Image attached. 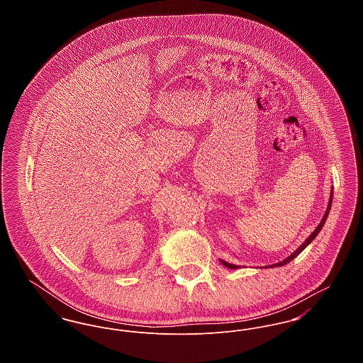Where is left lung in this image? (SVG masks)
Wrapping results in <instances>:
<instances>
[{"instance_id":"left-lung-1","label":"left lung","mask_w":363,"mask_h":363,"mask_svg":"<svg viewBox=\"0 0 363 363\" xmlns=\"http://www.w3.org/2000/svg\"><path fill=\"white\" fill-rule=\"evenodd\" d=\"M332 197H333V190L330 191V199H329V203H328V208H327V211H325V213H324V218H323V220L320 222V225H317L315 227V230L311 233V235L308 237V240L306 241L303 242L295 252H294L293 255L291 256H289L287 259H283V261H280V262H277V264H274V265H269V267H281V265H286V264H289L291 259H295L309 243H311L315 237H317V234L320 233V230L323 228V225H324V223H325V220H327V218H328V213L329 211H330V206H332ZM220 262L225 265V267H227V268H230V269H237L238 268V265H234V264H228V262H225V261H223V259H220Z\"/></svg>"}]
</instances>
